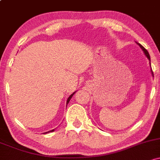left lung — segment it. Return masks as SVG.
I'll return each instance as SVG.
<instances>
[{"label":"left lung","instance_id":"obj_1","mask_svg":"<svg viewBox=\"0 0 160 160\" xmlns=\"http://www.w3.org/2000/svg\"><path fill=\"white\" fill-rule=\"evenodd\" d=\"M137 44H138L139 45V46H140V48H141L142 49V50L143 51V52H144V54H145V56H147V59H148L149 60V65H150V56H149V52H148V51L147 50V49H145V48L143 47V46H142L141 44H140V43H138V42H137ZM150 66H151V65H150ZM151 73H152V77H153V72H152V70H151Z\"/></svg>","mask_w":160,"mask_h":160}]
</instances>
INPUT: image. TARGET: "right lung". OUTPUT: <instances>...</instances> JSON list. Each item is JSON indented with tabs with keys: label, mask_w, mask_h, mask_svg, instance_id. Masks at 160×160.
Instances as JSON below:
<instances>
[{
	"label": "right lung",
	"mask_w": 160,
	"mask_h": 160,
	"mask_svg": "<svg viewBox=\"0 0 160 160\" xmlns=\"http://www.w3.org/2000/svg\"><path fill=\"white\" fill-rule=\"evenodd\" d=\"M75 92H74V93H73V94H71V95H70V96H69V97H68V99H67V102H66V104H68V102H69V101H70V100H71L72 97V96H73V94H75ZM53 130H50V131H48V132H46V133H49V132H52V131H53Z\"/></svg>",
	"instance_id": "obj_1"
}]
</instances>
